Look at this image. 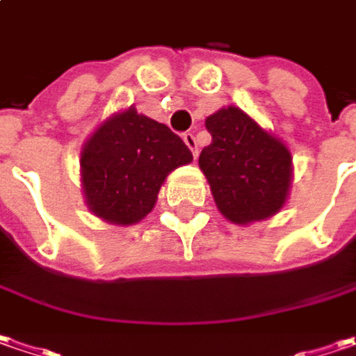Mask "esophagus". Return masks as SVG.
<instances>
[{"label": "esophagus", "mask_w": 356, "mask_h": 356, "mask_svg": "<svg viewBox=\"0 0 356 356\" xmlns=\"http://www.w3.org/2000/svg\"><path fill=\"white\" fill-rule=\"evenodd\" d=\"M183 141H185V145L191 149V153H193V157L199 155V149H197V139H195L193 133H185L183 135Z\"/></svg>", "instance_id": "1"}]
</instances>
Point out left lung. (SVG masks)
Returning <instances> with one entry per match:
<instances>
[{
	"label": "left lung",
	"mask_w": 356,
	"mask_h": 356,
	"mask_svg": "<svg viewBox=\"0 0 356 356\" xmlns=\"http://www.w3.org/2000/svg\"><path fill=\"white\" fill-rule=\"evenodd\" d=\"M211 145L201 151L217 209L231 223L269 219L285 205L293 157L286 145L239 107H223L205 119Z\"/></svg>",
	"instance_id": "left-lung-1"
}]
</instances>
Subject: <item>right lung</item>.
Masks as SVG:
<instances>
[{"label":"right lung","instance_id":"add662e5","mask_svg":"<svg viewBox=\"0 0 356 356\" xmlns=\"http://www.w3.org/2000/svg\"><path fill=\"white\" fill-rule=\"evenodd\" d=\"M191 161L181 137L129 107L103 121L81 149L87 207L107 223H139L167 175Z\"/></svg>","mask_w":356,"mask_h":356}]
</instances>
